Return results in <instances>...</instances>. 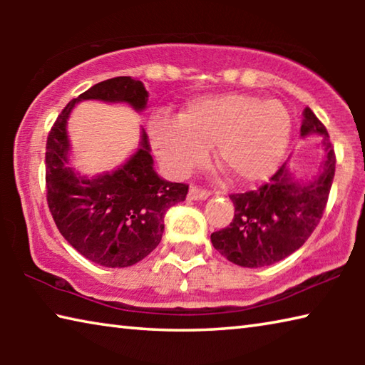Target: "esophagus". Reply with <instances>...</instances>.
<instances>
[{"label":"esophagus","instance_id":"esophagus-1","mask_svg":"<svg viewBox=\"0 0 365 365\" xmlns=\"http://www.w3.org/2000/svg\"><path fill=\"white\" fill-rule=\"evenodd\" d=\"M209 196V191L205 188L196 187V185H191L190 191H188V200L191 201H197V200H206Z\"/></svg>","mask_w":365,"mask_h":365}]
</instances>
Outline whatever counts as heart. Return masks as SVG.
Instances as JSON below:
<instances>
[{
  "label": "heart",
  "mask_w": 365,
  "mask_h": 365,
  "mask_svg": "<svg viewBox=\"0 0 365 365\" xmlns=\"http://www.w3.org/2000/svg\"><path fill=\"white\" fill-rule=\"evenodd\" d=\"M292 135V117L277 100L248 95L197 98L178 120L151 123L153 150L172 174H185L215 145V163L240 183L265 180L279 168Z\"/></svg>",
  "instance_id": "1"
}]
</instances>
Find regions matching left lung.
<instances>
[{"instance_id": "8db88e82", "label": "left lung", "mask_w": 365, "mask_h": 365, "mask_svg": "<svg viewBox=\"0 0 365 365\" xmlns=\"http://www.w3.org/2000/svg\"><path fill=\"white\" fill-rule=\"evenodd\" d=\"M301 137L322 135L325 158L311 182H298L288 163L257 190L233 193L230 225L211 235L214 248L242 267H264L299 250L316 230L329 201L335 177V151L329 132L311 108L304 109Z\"/></svg>"}]
</instances>
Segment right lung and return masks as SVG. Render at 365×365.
<instances>
[{
	"label": "right lung",
	"instance_id": "add662e5",
	"mask_svg": "<svg viewBox=\"0 0 365 365\" xmlns=\"http://www.w3.org/2000/svg\"><path fill=\"white\" fill-rule=\"evenodd\" d=\"M100 100L146 108L148 91L140 80L114 77L91 86L67 104L46 140V201L67 243L104 267H128L159 245L164 215L185 201L187 183L163 180L153 169L150 141L143 130L138 151L113 174L82 177L71 169L66 123L76 103Z\"/></svg>",
	"mask_w": 365,
	"mask_h": 365
}]
</instances>
